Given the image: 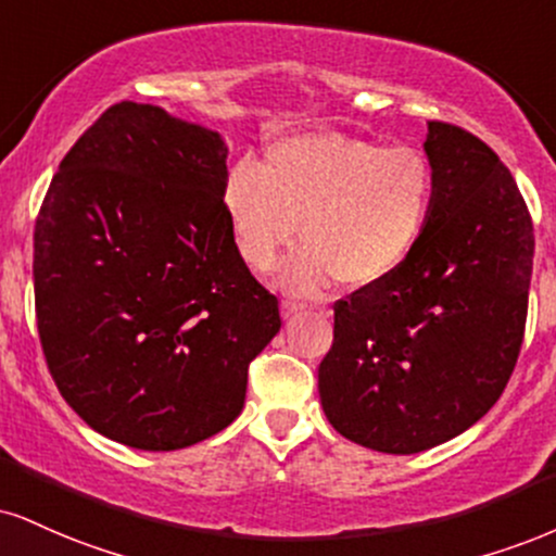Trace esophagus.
Wrapping results in <instances>:
<instances>
[{
  "label": "esophagus",
  "mask_w": 556,
  "mask_h": 556,
  "mask_svg": "<svg viewBox=\"0 0 556 556\" xmlns=\"http://www.w3.org/2000/svg\"><path fill=\"white\" fill-rule=\"evenodd\" d=\"M303 303H298V300H282V316L285 318H292V316H298L300 311H303Z\"/></svg>",
  "instance_id": "esophagus-1"
}]
</instances>
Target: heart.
I'll return each instance as SVG.
<instances>
[{
	"label": "heart",
	"mask_w": 556,
	"mask_h": 556,
	"mask_svg": "<svg viewBox=\"0 0 556 556\" xmlns=\"http://www.w3.org/2000/svg\"><path fill=\"white\" fill-rule=\"evenodd\" d=\"M434 202L432 160L412 144L383 147L346 134H300L274 142L258 173L240 165L225 186V212L240 258L256 274L285 271L295 292L337 279L367 290L404 264Z\"/></svg>",
	"instance_id": "heart-1"
}]
</instances>
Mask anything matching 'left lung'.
I'll return each mask as SVG.
<instances>
[{"label": "left lung", "mask_w": 556, "mask_h": 556, "mask_svg": "<svg viewBox=\"0 0 556 556\" xmlns=\"http://www.w3.org/2000/svg\"><path fill=\"white\" fill-rule=\"evenodd\" d=\"M434 202L391 277L333 303L318 393L333 430L380 453H419L479 422L518 363L533 223L490 144L427 122Z\"/></svg>", "instance_id": "8db88e82"}]
</instances>
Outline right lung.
Returning <instances> with one entry per match:
<instances>
[{
    "label": "right lung",
    "instance_id": "add662e5",
    "mask_svg": "<svg viewBox=\"0 0 556 556\" xmlns=\"http://www.w3.org/2000/svg\"><path fill=\"white\" fill-rule=\"evenodd\" d=\"M227 147L157 105L122 103L66 152L33 232L49 372L92 430L178 451L243 409L282 326L225 212Z\"/></svg>",
    "mask_w": 556,
    "mask_h": 556
}]
</instances>
